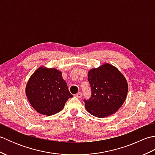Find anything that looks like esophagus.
I'll return each mask as SVG.
<instances>
[{
	"label": "esophagus",
	"mask_w": 155,
	"mask_h": 155,
	"mask_svg": "<svg viewBox=\"0 0 155 155\" xmlns=\"http://www.w3.org/2000/svg\"><path fill=\"white\" fill-rule=\"evenodd\" d=\"M76 97L80 98H81L82 97H83V93H82L81 92H79V93H78L77 94H76Z\"/></svg>",
	"instance_id": "esophagus-1"
}]
</instances>
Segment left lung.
Here are the masks:
<instances>
[{
    "label": "left lung",
    "instance_id": "obj_1",
    "mask_svg": "<svg viewBox=\"0 0 155 155\" xmlns=\"http://www.w3.org/2000/svg\"><path fill=\"white\" fill-rule=\"evenodd\" d=\"M91 96L84 99L85 108L94 117L104 118L118 110L126 99L128 84L118 69L104 64L88 72Z\"/></svg>",
    "mask_w": 155,
    "mask_h": 155
}]
</instances>
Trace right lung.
I'll list each match as a JSON object with an SVG mask.
<instances>
[{
  "label": "right lung",
  "instance_id": "add662e5",
  "mask_svg": "<svg viewBox=\"0 0 155 155\" xmlns=\"http://www.w3.org/2000/svg\"><path fill=\"white\" fill-rule=\"evenodd\" d=\"M26 94L38 113L48 116L61 111L68 98L73 97L61 72L44 67L38 68L29 78Z\"/></svg>",
  "mask_w": 155,
  "mask_h": 155
}]
</instances>
